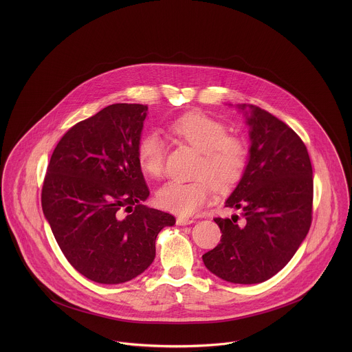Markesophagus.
Instances as JSON below:
<instances>
[{"mask_svg": "<svg viewBox=\"0 0 352 352\" xmlns=\"http://www.w3.org/2000/svg\"><path fill=\"white\" fill-rule=\"evenodd\" d=\"M191 223H194L192 219L184 218V217L177 218V224H178V226H188V224H191Z\"/></svg>", "mask_w": 352, "mask_h": 352, "instance_id": "esophagus-1", "label": "esophagus"}]
</instances>
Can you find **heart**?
Instances as JSON below:
<instances>
[{"instance_id": "obj_1", "label": "heart", "mask_w": 352, "mask_h": 352, "mask_svg": "<svg viewBox=\"0 0 352 352\" xmlns=\"http://www.w3.org/2000/svg\"><path fill=\"white\" fill-rule=\"evenodd\" d=\"M168 132L201 153L197 178L191 182L168 181L157 191V203L174 214L190 217L211 199L215 187L227 190L241 177L248 151L245 144L234 135L219 120L203 113H188L170 124ZM166 144L151 132L142 135L137 146V161L144 173L160 177L165 166Z\"/></svg>"}]
</instances>
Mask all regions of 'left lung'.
Here are the masks:
<instances>
[{"label": "left lung", "instance_id": "left-lung-1", "mask_svg": "<svg viewBox=\"0 0 352 352\" xmlns=\"http://www.w3.org/2000/svg\"><path fill=\"white\" fill-rule=\"evenodd\" d=\"M250 126L248 162L226 207L243 220L214 219L220 244L201 256L206 268L232 284H260L278 273L311 224L313 168L297 133L267 111L239 104Z\"/></svg>", "mask_w": 352, "mask_h": 352}]
</instances>
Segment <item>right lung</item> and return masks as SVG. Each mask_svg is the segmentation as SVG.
I'll return each instance as SVG.
<instances>
[{
    "label": "right lung",
    "mask_w": 352,
    "mask_h": 352,
    "mask_svg": "<svg viewBox=\"0 0 352 352\" xmlns=\"http://www.w3.org/2000/svg\"><path fill=\"white\" fill-rule=\"evenodd\" d=\"M148 107L112 104L74 125L51 155L45 218L68 263L91 281L122 284L151 267L155 239L175 224L141 204L149 188L137 161Z\"/></svg>",
    "instance_id": "1"
}]
</instances>
